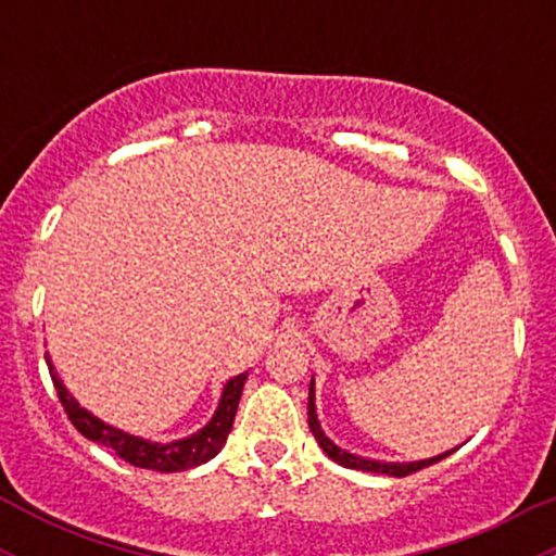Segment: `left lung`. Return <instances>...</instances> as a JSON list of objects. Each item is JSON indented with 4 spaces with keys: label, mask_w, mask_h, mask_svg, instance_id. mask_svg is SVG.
Segmentation results:
<instances>
[{
    "label": "left lung",
    "mask_w": 556,
    "mask_h": 556,
    "mask_svg": "<svg viewBox=\"0 0 556 556\" xmlns=\"http://www.w3.org/2000/svg\"><path fill=\"white\" fill-rule=\"evenodd\" d=\"M316 392H314V381H311V392H308V426L311 431H314L316 442L321 444V450L327 452L334 463L344 465V468H353V470H368V473H387V476H394V478H402V476H410L416 473L420 468H429V465L444 460L450 452H444V455L439 457H431V460H418V463H381V460H368V457H358V455H350V452H344L342 446H337L327 433L321 431V424H318L316 418Z\"/></svg>",
    "instance_id": "8db88e82"
}]
</instances>
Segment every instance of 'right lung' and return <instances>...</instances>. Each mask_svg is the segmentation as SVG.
<instances>
[{"label": "right lung", "mask_w": 556, "mask_h": 556, "mask_svg": "<svg viewBox=\"0 0 556 556\" xmlns=\"http://www.w3.org/2000/svg\"><path fill=\"white\" fill-rule=\"evenodd\" d=\"M47 366H49V374H52L56 397H60L67 418L73 420V426L83 433V437L91 439L96 444L110 446L114 455L123 457L125 463L136 465V468L159 470V473H177V470H188V468H195V465L212 460L216 452L225 446L229 431H232L235 413H238L242 387H245V379H248V374H240L227 381L214 418L208 420L201 431L188 439H180V442L162 444V442H149V439L132 437V433L114 429V426L96 418L93 413H88L86 407H80L78 400L67 392L65 384H62V379L54 371L49 353H47Z\"/></svg>", "instance_id": "right-lung-1"}]
</instances>
